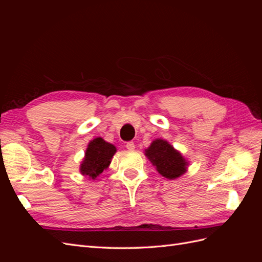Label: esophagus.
I'll list each match as a JSON object with an SVG mask.
<instances>
[{
    "mask_svg": "<svg viewBox=\"0 0 262 262\" xmlns=\"http://www.w3.org/2000/svg\"><path fill=\"white\" fill-rule=\"evenodd\" d=\"M125 147L130 149V150H132V149H134V147H136V145H134L133 142H128V143H126V145H125Z\"/></svg>",
    "mask_w": 262,
    "mask_h": 262,
    "instance_id": "esophagus-1",
    "label": "esophagus"
}]
</instances>
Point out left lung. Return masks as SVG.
<instances>
[{
  "instance_id": "8db88e82",
  "label": "left lung",
  "mask_w": 262,
  "mask_h": 262,
  "mask_svg": "<svg viewBox=\"0 0 262 262\" xmlns=\"http://www.w3.org/2000/svg\"><path fill=\"white\" fill-rule=\"evenodd\" d=\"M145 155L156 170L167 179H176L187 171L188 162L165 140H154L145 149Z\"/></svg>"
}]
</instances>
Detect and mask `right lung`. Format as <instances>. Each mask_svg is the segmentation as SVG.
<instances>
[{"label":"right lung","mask_w":262,"mask_h":262,"mask_svg":"<svg viewBox=\"0 0 262 262\" xmlns=\"http://www.w3.org/2000/svg\"><path fill=\"white\" fill-rule=\"evenodd\" d=\"M116 152V146L108 143L104 139H94L86 148L85 157L80 167L81 173L89 178L95 179L108 168Z\"/></svg>","instance_id":"1"}]
</instances>
